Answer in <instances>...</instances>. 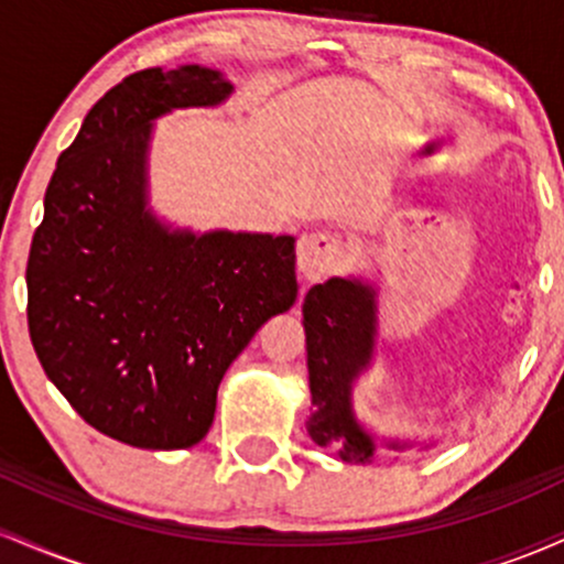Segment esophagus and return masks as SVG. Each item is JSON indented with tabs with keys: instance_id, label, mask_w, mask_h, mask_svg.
<instances>
[{
	"instance_id": "esophagus-1",
	"label": "esophagus",
	"mask_w": 564,
	"mask_h": 564,
	"mask_svg": "<svg viewBox=\"0 0 564 564\" xmlns=\"http://www.w3.org/2000/svg\"><path fill=\"white\" fill-rule=\"evenodd\" d=\"M341 243L328 232H310L296 243V270L304 281H323L341 262Z\"/></svg>"
}]
</instances>
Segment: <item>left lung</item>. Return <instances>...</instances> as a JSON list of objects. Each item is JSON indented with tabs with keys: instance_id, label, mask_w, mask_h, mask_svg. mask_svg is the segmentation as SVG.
<instances>
[{
	"instance_id": "obj_1",
	"label": "left lung",
	"mask_w": 564,
	"mask_h": 564,
	"mask_svg": "<svg viewBox=\"0 0 564 564\" xmlns=\"http://www.w3.org/2000/svg\"><path fill=\"white\" fill-rule=\"evenodd\" d=\"M313 413L307 432L315 445L334 448L341 462L368 464L379 445L403 453L435 440L384 437L360 422L352 387L377 358L379 286L364 275L328 278L307 291L302 304Z\"/></svg>"
}]
</instances>
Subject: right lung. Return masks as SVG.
I'll use <instances>...</instances> for the list:
<instances>
[{"label": "right lung", "mask_w": 564, "mask_h": 564, "mask_svg": "<svg viewBox=\"0 0 564 564\" xmlns=\"http://www.w3.org/2000/svg\"><path fill=\"white\" fill-rule=\"evenodd\" d=\"M230 95L223 70L206 66L116 84L57 159L31 241L39 364L84 422L134 448L200 443L225 371L300 291L294 236L196 232L151 206L153 124Z\"/></svg>", "instance_id": "right-lung-1"}]
</instances>
